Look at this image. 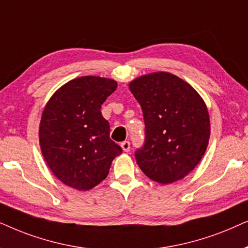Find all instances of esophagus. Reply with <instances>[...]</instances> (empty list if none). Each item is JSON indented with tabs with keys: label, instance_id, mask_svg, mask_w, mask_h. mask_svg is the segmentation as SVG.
<instances>
[{
	"label": "esophagus",
	"instance_id": "34e87169",
	"mask_svg": "<svg viewBox=\"0 0 248 248\" xmlns=\"http://www.w3.org/2000/svg\"><path fill=\"white\" fill-rule=\"evenodd\" d=\"M121 148L124 152H129L130 150V143L128 140H124L121 143Z\"/></svg>",
	"mask_w": 248,
	"mask_h": 248
}]
</instances>
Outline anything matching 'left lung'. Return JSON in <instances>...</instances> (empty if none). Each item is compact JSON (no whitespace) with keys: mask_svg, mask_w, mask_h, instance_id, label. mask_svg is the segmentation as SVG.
Instances as JSON below:
<instances>
[{"mask_svg":"<svg viewBox=\"0 0 248 248\" xmlns=\"http://www.w3.org/2000/svg\"><path fill=\"white\" fill-rule=\"evenodd\" d=\"M129 88L145 122V143L135 152L138 167L163 185L183 179L209 144L210 117L203 98L183 79L163 71L134 79Z\"/></svg>","mask_w":248,"mask_h":248,"instance_id":"8db88e82","label":"left lung"}]
</instances>
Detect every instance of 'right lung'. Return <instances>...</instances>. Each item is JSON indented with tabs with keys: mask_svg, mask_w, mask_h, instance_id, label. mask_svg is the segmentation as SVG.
I'll use <instances>...</instances> for the list:
<instances>
[{
	"mask_svg": "<svg viewBox=\"0 0 248 248\" xmlns=\"http://www.w3.org/2000/svg\"><path fill=\"white\" fill-rule=\"evenodd\" d=\"M113 79L84 76L55 92L43 111L39 145L55 177L69 187L88 190L107 178L121 147L110 138L101 105L117 90Z\"/></svg>",
	"mask_w": 248,
	"mask_h": 248,
	"instance_id": "add662e5",
	"label": "right lung"
}]
</instances>
